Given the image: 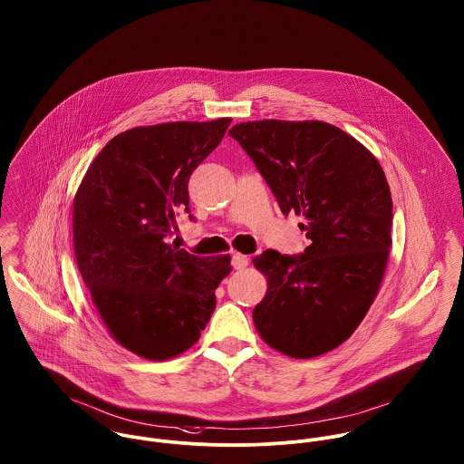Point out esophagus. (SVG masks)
I'll list each match as a JSON object with an SVG mask.
<instances>
[{"label":"esophagus","instance_id":"obj_1","mask_svg":"<svg viewBox=\"0 0 464 464\" xmlns=\"http://www.w3.org/2000/svg\"><path fill=\"white\" fill-rule=\"evenodd\" d=\"M231 266H233V269H237V271L246 269V267L249 266V258L244 256V255H240V253H235L233 258H231Z\"/></svg>","mask_w":464,"mask_h":464}]
</instances>
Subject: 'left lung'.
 Listing matches in <instances>:
<instances>
[{
  "label": "left lung",
  "instance_id": "8db88e82",
  "mask_svg": "<svg viewBox=\"0 0 464 464\" xmlns=\"http://www.w3.org/2000/svg\"><path fill=\"white\" fill-rule=\"evenodd\" d=\"M229 136L255 161L283 215H303L310 246L253 258L267 294L253 310L279 353L312 359L343 344L370 310L385 273L392 198L385 174L353 136L324 121L260 120Z\"/></svg>",
  "mask_w": 464,
  "mask_h": 464
}]
</instances>
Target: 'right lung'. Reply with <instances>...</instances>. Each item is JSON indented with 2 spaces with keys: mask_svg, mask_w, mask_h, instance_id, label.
<instances>
[{
  "mask_svg": "<svg viewBox=\"0 0 464 464\" xmlns=\"http://www.w3.org/2000/svg\"><path fill=\"white\" fill-rule=\"evenodd\" d=\"M231 118L134 127L94 158L73 198L75 258L116 343L149 361L189 350L215 310L231 256L170 244L189 211L191 172L218 147Z\"/></svg>",
  "mask_w": 464,
  "mask_h": 464,
  "instance_id": "1",
  "label": "right lung"
}]
</instances>
